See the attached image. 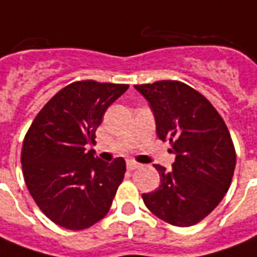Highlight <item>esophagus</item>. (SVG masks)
Returning a JSON list of instances; mask_svg holds the SVG:
<instances>
[{
  "instance_id": "esophagus-1",
  "label": "esophagus",
  "mask_w": 257,
  "mask_h": 257,
  "mask_svg": "<svg viewBox=\"0 0 257 257\" xmlns=\"http://www.w3.org/2000/svg\"><path fill=\"white\" fill-rule=\"evenodd\" d=\"M141 164H138V163H135V161H129L128 164H126V168H128L129 171H134L136 168H139Z\"/></svg>"
}]
</instances>
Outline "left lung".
<instances>
[{"mask_svg": "<svg viewBox=\"0 0 257 257\" xmlns=\"http://www.w3.org/2000/svg\"><path fill=\"white\" fill-rule=\"evenodd\" d=\"M135 89L149 101L159 139L175 154L171 171L154 166L160 186L143 193V202L163 221L191 227L216 209L231 185L236 156L228 128L209 100L182 82Z\"/></svg>", "mask_w": 257, "mask_h": 257, "instance_id": "left-lung-1", "label": "left lung"}]
</instances>
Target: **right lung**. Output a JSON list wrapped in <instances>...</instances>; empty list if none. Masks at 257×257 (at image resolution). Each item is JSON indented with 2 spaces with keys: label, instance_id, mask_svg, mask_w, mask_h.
<instances>
[{
  "label": "right lung",
  "instance_id": "obj_1",
  "mask_svg": "<svg viewBox=\"0 0 257 257\" xmlns=\"http://www.w3.org/2000/svg\"><path fill=\"white\" fill-rule=\"evenodd\" d=\"M128 87L73 82L30 125L21 156L23 177L36 204L57 225L79 231L108 213L126 170L125 160L108 164L86 147L96 143L104 112Z\"/></svg>",
  "mask_w": 257,
  "mask_h": 257
}]
</instances>
